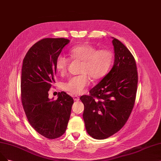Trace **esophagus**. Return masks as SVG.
I'll return each instance as SVG.
<instances>
[{
  "instance_id": "esophagus-1",
  "label": "esophagus",
  "mask_w": 161,
  "mask_h": 161,
  "mask_svg": "<svg viewBox=\"0 0 161 161\" xmlns=\"http://www.w3.org/2000/svg\"><path fill=\"white\" fill-rule=\"evenodd\" d=\"M73 99H74V101H79V97L77 96H73Z\"/></svg>"
}]
</instances>
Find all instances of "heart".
Segmentation results:
<instances>
[{
    "label": "heart",
    "instance_id": "1",
    "mask_svg": "<svg viewBox=\"0 0 161 161\" xmlns=\"http://www.w3.org/2000/svg\"><path fill=\"white\" fill-rule=\"evenodd\" d=\"M72 59L80 60L79 75L72 76L64 84V89L72 95L84 93L90 85L89 76L94 80L102 78L107 74L112 64L113 56L107 49H97L95 46L83 44L73 47L69 50ZM70 58L59 54L55 66L60 73L64 74L67 70Z\"/></svg>",
    "mask_w": 161,
    "mask_h": 161
}]
</instances>
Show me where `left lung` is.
<instances>
[{
	"instance_id": "1",
	"label": "left lung",
	"mask_w": 161,
	"mask_h": 161,
	"mask_svg": "<svg viewBox=\"0 0 161 161\" xmlns=\"http://www.w3.org/2000/svg\"><path fill=\"white\" fill-rule=\"evenodd\" d=\"M114 62L112 69L89 95L80 99L84 104L83 119L88 134L105 139L119 131L134 107L138 73L133 55L123 43L113 38Z\"/></svg>"
}]
</instances>
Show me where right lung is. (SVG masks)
Segmentation results:
<instances>
[{"label": "right lung", "instance_id": "add662e5", "mask_svg": "<svg viewBox=\"0 0 161 161\" xmlns=\"http://www.w3.org/2000/svg\"><path fill=\"white\" fill-rule=\"evenodd\" d=\"M69 42L64 38H43L29 50L22 66L21 101L26 116L33 129L49 139L64 133L74 103L64 91L57 100L48 98L55 82L57 57Z\"/></svg>", "mask_w": 161, "mask_h": 161}]
</instances>
